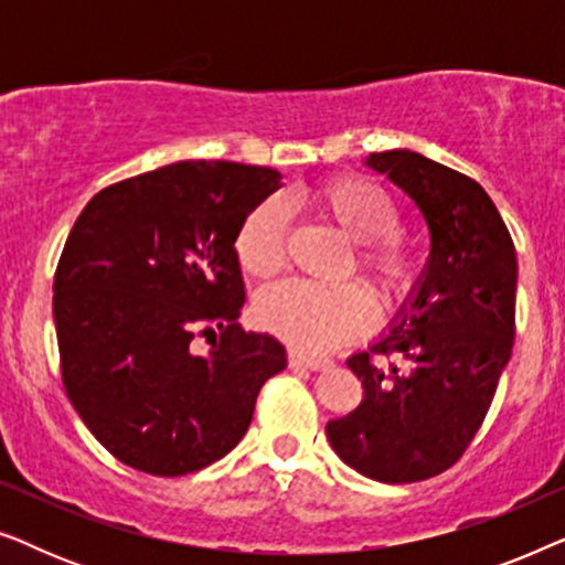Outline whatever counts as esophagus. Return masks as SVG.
I'll return each instance as SVG.
<instances>
[{
    "label": "esophagus",
    "instance_id": "esophagus-1",
    "mask_svg": "<svg viewBox=\"0 0 565 565\" xmlns=\"http://www.w3.org/2000/svg\"><path fill=\"white\" fill-rule=\"evenodd\" d=\"M288 362H290V367H306V370H327L329 367L327 358H308V354L298 352V350H290Z\"/></svg>",
    "mask_w": 565,
    "mask_h": 565
}]
</instances>
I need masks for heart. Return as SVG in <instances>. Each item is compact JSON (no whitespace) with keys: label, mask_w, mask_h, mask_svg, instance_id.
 Returning a JSON list of instances; mask_svg holds the SVG:
<instances>
[{"label":"heart","mask_w":565,"mask_h":565,"mask_svg":"<svg viewBox=\"0 0 565 565\" xmlns=\"http://www.w3.org/2000/svg\"><path fill=\"white\" fill-rule=\"evenodd\" d=\"M311 211L352 242L347 269L373 285L383 306H396L419 280L422 262L414 242L401 234L398 205L381 184L358 174H339L308 192ZM236 259L246 275L267 280L285 262V213L277 200L254 205L236 231ZM257 321L285 342L306 352L337 350L373 321L367 292L354 282H282L262 292Z\"/></svg>","instance_id":"heart-1"}]
</instances>
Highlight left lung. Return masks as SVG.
Wrapping results in <instances>:
<instances>
[{
  "label": "left lung",
  "instance_id": "1",
  "mask_svg": "<svg viewBox=\"0 0 565 565\" xmlns=\"http://www.w3.org/2000/svg\"><path fill=\"white\" fill-rule=\"evenodd\" d=\"M419 207L431 249L391 334L347 360L362 404L327 424L334 452L381 483L439 476L481 429L512 358L516 252L497 205L470 177L422 153H370Z\"/></svg>",
  "mask_w": 565,
  "mask_h": 565
}]
</instances>
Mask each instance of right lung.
Listing matches in <instances>:
<instances>
[{"label":"right lung","mask_w":565,"mask_h":565,"mask_svg":"<svg viewBox=\"0 0 565 565\" xmlns=\"http://www.w3.org/2000/svg\"><path fill=\"white\" fill-rule=\"evenodd\" d=\"M277 188L267 167L177 161L99 190L76 218L53 277L61 377L126 466L172 478L221 460L288 365L275 337L236 323V231Z\"/></svg>","instance_id":"right-lung-1"}]
</instances>
